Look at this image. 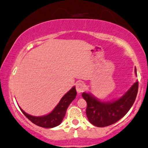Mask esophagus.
Wrapping results in <instances>:
<instances>
[{
    "label": "esophagus",
    "mask_w": 148,
    "mask_h": 148,
    "mask_svg": "<svg viewBox=\"0 0 148 148\" xmlns=\"http://www.w3.org/2000/svg\"><path fill=\"white\" fill-rule=\"evenodd\" d=\"M85 89V86L82 83H78L76 85V90L78 93H81Z\"/></svg>",
    "instance_id": "esophagus-1"
}]
</instances>
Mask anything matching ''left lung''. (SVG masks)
<instances>
[{"instance_id":"left-lung-1","label":"left lung","mask_w":148,"mask_h":148,"mask_svg":"<svg viewBox=\"0 0 148 148\" xmlns=\"http://www.w3.org/2000/svg\"><path fill=\"white\" fill-rule=\"evenodd\" d=\"M135 74L137 75L136 68ZM138 90V82L129 88L126 92L116 100L101 102L90 93L83 92L82 97L87 102L86 114L88 121L97 127L110 126L126 115L134 103Z\"/></svg>"}]
</instances>
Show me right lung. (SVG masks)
I'll list each match as a JSON object with an SVG mask.
<instances>
[{
	"label": "right lung",
	"instance_id": "1",
	"mask_svg": "<svg viewBox=\"0 0 148 148\" xmlns=\"http://www.w3.org/2000/svg\"><path fill=\"white\" fill-rule=\"evenodd\" d=\"M77 91L75 87H73L61 98L58 105L50 113L45 116H34L29 115L25 112L21 108H19L22 113L26 116V117L28 118L34 124L45 128H54L61 123L66 113L68 106L75 99Z\"/></svg>",
	"mask_w": 148,
	"mask_h": 148
}]
</instances>
